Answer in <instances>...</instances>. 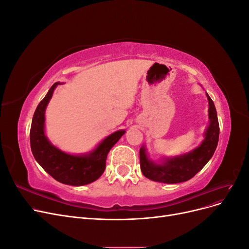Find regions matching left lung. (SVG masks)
<instances>
[{
  "label": "left lung",
  "mask_w": 249,
  "mask_h": 249,
  "mask_svg": "<svg viewBox=\"0 0 249 249\" xmlns=\"http://www.w3.org/2000/svg\"><path fill=\"white\" fill-rule=\"evenodd\" d=\"M209 118L210 124L205 133L201 144L189 154L173 159H166L164 164H156L148 160L144 146L140 148V167L143 176L155 182L177 184L192 178L203 168L212 158L219 139V124L213 101L209 94Z\"/></svg>",
  "instance_id": "8db88e82"
}]
</instances>
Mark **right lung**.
Instances as JSON below:
<instances>
[{"instance_id": "right-lung-1", "label": "right lung", "mask_w": 249, "mask_h": 249, "mask_svg": "<svg viewBox=\"0 0 249 249\" xmlns=\"http://www.w3.org/2000/svg\"><path fill=\"white\" fill-rule=\"evenodd\" d=\"M59 84L57 82L50 88L34 112L30 130L32 154L40 166L58 182L71 186L87 185L103 175L108 153L125 131L120 130L111 134L93 152L86 156L69 155L52 145L44 135V111Z\"/></svg>"}]
</instances>
